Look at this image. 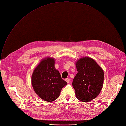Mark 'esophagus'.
<instances>
[{
    "label": "esophagus",
    "instance_id": "34e87169",
    "mask_svg": "<svg viewBox=\"0 0 126 126\" xmlns=\"http://www.w3.org/2000/svg\"><path fill=\"white\" fill-rule=\"evenodd\" d=\"M65 81H66V82H67V83H69L70 79H69V78H66V79H65Z\"/></svg>",
    "mask_w": 126,
    "mask_h": 126
}]
</instances>
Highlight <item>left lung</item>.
Instances as JSON below:
<instances>
[{
  "mask_svg": "<svg viewBox=\"0 0 126 126\" xmlns=\"http://www.w3.org/2000/svg\"><path fill=\"white\" fill-rule=\"evenodd\" d=\"M78 71L72 85L76 98L83 102L95 99L100 93L104 82L102 68L92 58L83 57L76 61Z\"/></svg>",
  "mask_w": 126,
  "mask_h": 126,
  "instance_id": "1",
  "label": "left lung"
}]
</instances>
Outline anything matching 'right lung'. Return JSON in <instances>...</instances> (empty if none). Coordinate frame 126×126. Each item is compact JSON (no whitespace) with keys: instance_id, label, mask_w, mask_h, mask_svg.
<instances>
[{"instance_id":"add662e5","label":"right lung","mask_w":126,"mask_h":126,"mask_svg":"<svg viewBox=\"0 0 126 126\" xmlns=\"http://www.w3.org/2000/svg\"><path fill=\"white\" fill-rule=\"evenodd\" d=\"M55 60L52 57L43 58L35 68L31 76L35 92L43 100L48 102L56 100L62 89L67 84L55 68Z\"/></svg>"}]
</instances>
